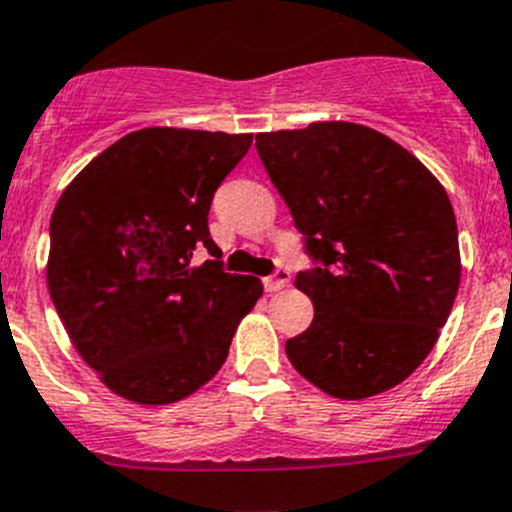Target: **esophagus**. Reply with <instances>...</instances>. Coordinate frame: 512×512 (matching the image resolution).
I'll return each instance as SVG.
<instances>
[{
    "mask_svg": "<svg viewBox=\"0 0 512 512\" xmlns=\"http://www.w3.org/2000/svg\"><path fill=\"white\" fill-rule=\"evenodd\" d=\"M262 285H265L267 292L282 290V287L290 285V270H285V267H280V270H277L275 275L265 277V280H262Z\"/></svg>",
    "mask_w": 512,
    "mask_h": 512,
    "instance_id": "obj_1",
    "label": "esophagus"
}]
</instances>
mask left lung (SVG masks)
Listing matches in <instances>:
<instances>
[{"label": "left lung", "instance_id": "1", "mask_svg": "<svg viewBox=\"0 0 512 512\" xmlns=\"http://www.w3.org/2000/svg\"><path fill=\"white\" fill-rule=\"evenodd\" d=\"M257 155L317 262L295 280L315 317L285 342L292 367L340 400L400 385L433 350L458 295L445 187L365 124L260 132Z\"/></svg>", "mask_w": 512, "mask_h": 512}]
</instances>
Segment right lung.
<instances>
[{
    "instance_id": "1",
    "label": "right lung",
    "mask_w": 512,
    "mask_h": 512,
    "mask_svg": "<svg viewBox=\"0 0 512 512\" xmlns=\"http://www.w3.org/2000/svg\"><path fill=\"white\" fill-rule=\"evenodd\" d=\"M252 135L147 127L94 157L49 222L47 285L69 340L114 395L170 405L217 375L262 295L252 275L192 252L212 195Z\"/></svg>"
}]
</instances>
